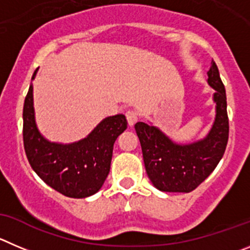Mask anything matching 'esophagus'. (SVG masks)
<instances>
[{
	"label": "esophagus",
	"mask_w": 250,
	"mask_h": 250,
	"mask_svg": "<svg viewBox=\"0 0 250 250\" xmlns=\"http://www.w3.org/2000/svg\"><path fill=\"white\" fill-rule=\"evenodd\" d=\"M125 118H127V122L129 127H133L136 125V122L138 121V113L136 111H127L125 112Z\"/></svg>",
	"instance_id": "obj_1"
}]
</instances>
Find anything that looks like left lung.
I'll use <instances>...</instances> for the list:
<instances>
[{"mask_svg":"<svg viewBox=\"0 0 250 250\" xmlns=\"http://www.w3.org/2000/svg\"><path fill=\"white\" fill-rule=\"evenodd\" d=\"M207 83L214 90L216 116L205 138L180 144L160 128L144 122L136 123L143 160L149 180L164 192H190L209 176L222 159L228 142L227 97L216 62L212 60Z\"/></svg>","mask_w":250,"mask_h":250,"instance_id":"1","label":"left lung"}]
</instances>
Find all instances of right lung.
Wrapping results in <instances>:
<instances>
[{
	"instance_id": "add662e5",
	"label": "right lung",
	"mask_w": 250,
	"mask_h": 250,
	"mask_svg": "<svg viewBox=\"0 0 250 250\" xmlns=\"http://www.w3.org/2000/svg\"><path fill=\"white\" fill-rule=\"evenodd\" d=\"M125 128V114H116L102 120L79 142L48 141L37 127L30 83L23 106V142L28 162L46 185L67 197L85 199L102 188L111 167L113 144Z\"/></svg>"
}]
</instances>
